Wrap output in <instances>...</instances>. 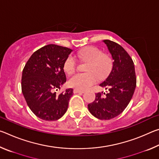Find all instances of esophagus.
<instances>
[{
    "label": "esophagus",
    "instance_id": "34e87169",
    "mask_svg": "<svg viewBox=\"0 0 159 159\" xmlns=\"http://www.w3.org/2000/svg\"><path fill=\"white\" fill-rule=\"evenodd\" d=\"M84 93V91L83 90H78V89H74V93Z\"/></svg>",
    "mask_w": 159,
    "mask_h": 159
}]
</instances>
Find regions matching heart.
I'll list each match as a JSON object with an SVG mask.
<instances>
[{"label": "heart", "mask_w": 159, "mask_h": 159, "mask_svg": "<svg viewBox=\"0 0 159 159\" xmlns=\"http://www.w3.org/2000/svg\"><path fill=\"white\" fill-rule=\"evenodd\" d=\"M82 60L88 61L86 66V73H79L74 75L69 80V85L80 90L90 88L98 80L103 79L108 76L113 67V60L107 54H104L99 48L88 46L78 53ZM77 61L75 56L69 55L64 61L63 68L68 74L76 71Z\"/></svg>", "instance_id": "1"}]
</instances>
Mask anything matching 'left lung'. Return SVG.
<instances>
[{"label":"left lung","mask_w":159,"mask_h":159,"mask_svg":"<svg viewBox=\"0 0 159 159\" xmlns=\"http://www.w3.org/2000/svg\"><path fill=\"white\" fill-rule=\"evenodd\" d=\"M114 60L109 76L100 86L109 92L96 93L95 99L88 105L90 112L100 120H109L124 111L133 98L136 87L133 61L121 45L104 40Z\"/></svg>","instance_id":"left-lung-1"}]
</instances>
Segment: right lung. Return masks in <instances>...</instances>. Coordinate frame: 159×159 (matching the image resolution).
<instances>
[{
    "label": "right lung",
    "instance_id": "obj_1",
    "mask_svg": "<svg viewBox=\"0 0 159 159\" xmlns=\"http://www.w3.org/2000/svg\"><path fill=\"white\" fill-rule=\"evenodd\" d=\"M70 48L49 44L34 52L26 63L21 76V91L34 114L45 120H56L65 114L73 89L57 95L66 82L63 64Z\"/></svg>",
    "mask_w": 159,
    "mask_h": 159
}]
</instances>
